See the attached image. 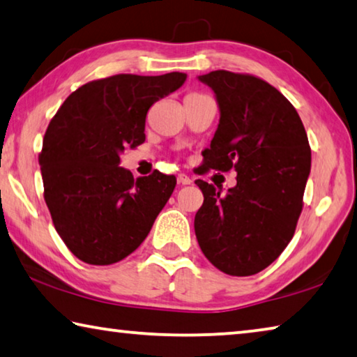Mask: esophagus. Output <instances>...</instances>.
<instances>
[{
	"instance_id": "obj_1",
	"label": "esophagus",
	"mask_w": 357,
	"mask_h": 357,
	"mask_svg": "<svg viewBox=\"0 0 357 357\" xmlns=\"http://www.w3.org/2000/svg\"><path fill=\"white\" fill-rule=\"evenodd\" d=\"M178 183L183 184V185H189V184H192V179L187 176V174L181 173V174H178Z\"/></svg>"
}]
</instances>
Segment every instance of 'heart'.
<instances>
[{
    "label": "heart",
    "mask_w": 357,
    "mask_h": 357,
    "mask_svg": "<svg viewBox=\"0 0 357 357\" xmlns=\"http://www.w3.org/2000/svg\"><path fill=\"white\" fill-rule=\"evenodd\" d=\"M193 94H195V93H193Z\"/></svg>",
    "instance_id": "b5f03b06"
}]
</instances>
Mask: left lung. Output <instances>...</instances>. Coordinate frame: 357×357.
Wrapping results in <instances>:
<instances>
[{
    "label": "left lung",
    "instance_id": "8db88e82",
    "mask_svg": "<svg viewBox=\"0 0 357 357\" xmlns=\"http://www.w3.org/2000/svg\"><path fill=\"white\" fill-rule=\"evenodd\" d=\"M213 88L220 121L200 174L238 172L225 195L197 179L203 204L195 214L200 249L228 275H253L291 241L304 206L312 151L296 108L273 84L250 74L213 70L198 77Z\"/></svg>",
    "mask_w": 357,
    "mask_h": 357
}]
</instances>
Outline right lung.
<instances>
[{
  "label": "right lung",
  "instance_id": "add662e5",
  "mask_svg": "<svg viewBox=\"0 0 357 357\" xmlns=\"http://www.w3.org/2000/svg\"><path fill=\"white\" fill-rule=\"evenodd\" d=\"M183 72L118 74L83 84L48 124L39 154L53 225L82 261L107 266L130 255L176 185L173 174L134 179L119 154L144 142L151 105L176 91Z\"/></svg>",
  "mask_w": 357,
  "mask_h": 357
}]
</instances>
